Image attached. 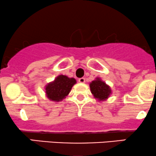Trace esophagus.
Instances as JSON below:
<instances>
[{
  "label": "esophagus",
  "mask_w": 156,
  "mask_h": 156,
  "mask_svg": "<svg viewBox=\"0 0 156 156\" xmlns=\"http://www.w3.org/2000/svg\"><path fill=\"white\" fill-rule=\"evenodd\" d=\"M78 82H80V83H84V82H85V78H78Z\"/></svg>",
  "instance_id": "obj_1"
}]
</instances>
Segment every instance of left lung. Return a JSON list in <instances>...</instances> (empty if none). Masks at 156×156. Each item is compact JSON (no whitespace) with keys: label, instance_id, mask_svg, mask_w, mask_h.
<instances>
[{"label":"left lung","instance_id":"1","mask_svg":"<svg viewBox=\"0 0 156 156\" xmlns=\"http://www.w3.org/2000/svg\"><path fill=\"white\" fill-rule=\"evenodd\" d=\"M90 90L92 93L93 94L94 97L99 100H105L109 96L110 93H111L109 87L105 83L101 81L99 78L93 81L90 84Z\"/></svg>","mask_w":156,"mask_h":156}]
</instances>
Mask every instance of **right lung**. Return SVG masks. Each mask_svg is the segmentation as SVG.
I'll list each match as a JSON object with an SVG mask.
<instances>
[{
    "label": "right lung",
    "instance_id": "add662e5",
    "mask_svg": "<svg viewBox=\"0 0 156 156\" xmlns=\"http://www.w3.org/2000/svg\"><path fill=\"white\" fill-rule=\"evenodd\" d=\"M75 83V78H69L63 75H59L53 82L48 83L45 87L47 96L53 101H61L69 93Z\"/></svg>",
    "mask_w": 156,
    "mask_h": 156
}]
</instances>
